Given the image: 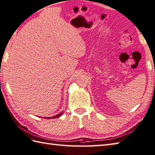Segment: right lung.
Masks as SVG:
<instances>
[{
    "label": "right lung",
    "instance_id": "obj_1",
    "mask_svg": "<svg viewBox=\"0 0 155 155\" xmlns=\"http://www.w3.org/2000/svg\"><path fill=\"white\" fill-rule=\"evenodd\" d=\"M62 114V113H61L60 114L56 115V116H54V117H47V118H56L60 117Z\"/></svg>",
    "mask_w": 155,
    "mask_h": 155
}]
</instances>
